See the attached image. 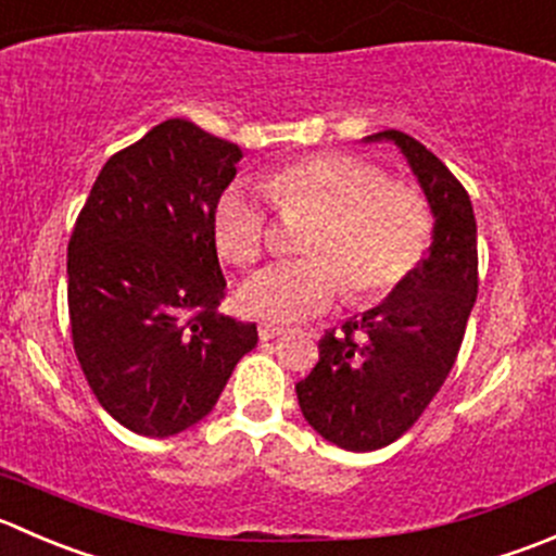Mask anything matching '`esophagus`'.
I'll use <instances>...</instances> for the list:
<instances>
[{
	"instance_id": "34e87169",
	"label": "esophagus",
	"mask_w": 556,
	"mask_h": 556,
	"mask_svg": "<svg viewBox=\"0 0 556 556\" xmlns=\"http://www.w3.org/2000/svg\"><path fill=\"white\" fill-rule=\"evenodd\" d=\"M257 333H261V339H274L279 333H285V326H279V323H261Z\"/></svg>"
}]
</instances>
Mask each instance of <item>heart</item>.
Instances as JSON below:
<instances>
[{
  "instance_id": "b5f03b06",
  "label": "heart",
  "mask_w": 556,
  "mask_h": 556,
  "mask_svg": "<svg viewBox=\"0 0 556 556\" xmlns=\"http://www.w3.org/2000/svg\"><path fill=\"white\" fill-rule=\"evenodd\" d=\"M263 190L288 219L312 217L306 261L277 263L247 279L241 309L290 323L326 312L339 295L350 304H377L396 293L427 257L434 217L421 190L388 181L386 170L348 152L285 160L263 179ZM214 244L241 268L263 261L274 244L266 198L228 187L212 217Z\"/></svg>"
}]
</instances>
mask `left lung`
I'll use <instances>...</instances> for the list:
<instances>
[{
    "instance_id": "8db88e82",
    "label": "left lung",
    "mask_w": 556,
    "mask_h": 556,
    "mask_svg": "<svg viewBox=\"0 0 556 556\" xmlns=\"http://www.w3.org/2000/svg\"><path fill=\"white\" fill-rule=\"evenodd\" d=\"M421 181L434 241L413 277L380 306L320 339L315 369L295 382L309 427L344 451L402 438L448 377L478 295V233L462 181L413 135L386 129Z\"/></svg>"
}]
</instances>
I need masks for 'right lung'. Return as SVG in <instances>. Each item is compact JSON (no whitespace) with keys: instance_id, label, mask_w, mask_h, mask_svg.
<instances>
[{"instance_id":"add662e5","label":"right lung","mask_w":556,"mask_h":556,"mask_svg":"<svg viewBox=\"0 0 556 556\" xmlns=\"http://www.w3.org/2000/svg\"><path fill=\"white\" fill-rule=\"evenodd\" d=\"M241 149L168 118L102 165L67 244L70 331L97 402L170 438L212 413L255 323L219 315L212 217Z\"/></svg>"}]
</instances>
